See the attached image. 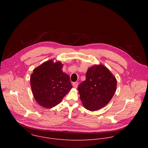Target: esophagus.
<instances>
[{
	"label": "esophagus",
	"instance_id": "esophagus-1",
	"mask_svg": "<svg viewBox=\"0 0 148 148\" xmlns=\"http://www.w3.org/2000/svg\"><path fill=\"white\" fill-rule=\"evenodd\" d=\"M78 85H79L78 82H75V83H73V86L75 88H77V86H78Z\"/></svg>",
	"mask_w": 148,
	"mask_h": 148
}]
</instances>
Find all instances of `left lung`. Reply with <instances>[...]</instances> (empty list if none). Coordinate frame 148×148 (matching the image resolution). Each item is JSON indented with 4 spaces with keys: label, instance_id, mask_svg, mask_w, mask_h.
Returning a JSON list of instances; mask_svg holds the SVG:
<instances>
[{
    "label": "left lung",
    "instance_id": "1",
    "mask_svg": "<svg viewBox=\"0 0 148 148\" xmlns=\"http://www.w3.org/2000/svg\"><path fill=\"white\" fill-rule=\"evenodd\" d=\"M117 88V80L103 64L88 69L86 79L78 86L79 93L85 108L96 111L104 108L112 99Z\"/></svg>",
    "mask_w": 148,
    "mask_h": 148
}]
</instances>
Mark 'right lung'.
Masks as SVG:
<instances>
[{
	"mask_svg": "<svg viewBox=\"0 0 148 148\" xmlns=\"http://www.w3.org/2000/svg\"><path fill=\"white\" fill-rule=\"evenodd\" d=\"M60 62L48 60L35 68L30 77L34 97L37 103L47 109L61 103L72 88L69 76L63 72Z\"/></svg>",
	"mask_w": 148,
	"mask_h": 148,
	"instance_id": "obj_1",
	"label": "right lung"
}]
</instances>
